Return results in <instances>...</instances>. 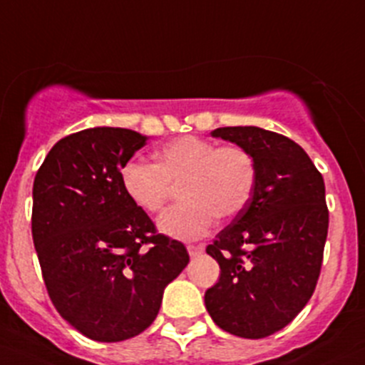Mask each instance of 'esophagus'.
Here are the masks:
<instances>
[{
    "instance_id": "34e87169",
    "label": "esophagus",
    "mask_w": 365,
    "mask_h": 365,
    "mask_svg": "<svg viewBox=\"0 0 365 365\" xmlns=\"http://www.w3.org/2000/svg\"><path fill=\"white\" fill-rule=\"evenodd\" d=\"M187 251H189L190 258H197V256L202 255V247L194 246V244H189V246H187Z\"/></svg>"
}]
</instances>
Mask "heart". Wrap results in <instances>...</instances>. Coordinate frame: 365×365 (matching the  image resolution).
Wrapping results in <instances>:
<instances>
[{
	"instance_id": "b5f03b06",
	"label": "heart",
	"mask_w": 365,
	"mask_h": 365,
	"mask_svg": "<svg viewBox=\"0 0 365 365\" xmlns=\"http://www.w3.org/2000/svg\"><path fill=\"white\" fill-rule=\"evenodd\" d=\"M258 170L253 155L237 145L218 147L199 137H182L155 150L154 164L130 159L119 171L123 192L145 213L166 206L173 185L182 204L164 213L158 227L178 241H194L211 230L216 216L235 218L250 204Z\"/></svg>"
}]
</instances>
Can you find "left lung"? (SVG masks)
<instances>
[{"label":"left lung","instance_id":"obj_1","mask_svg":"<svg viewBox=\"0 0 365 365\" xmlns=\"http://www.w3.org/2000/svg\"><path fill=\"white\" fill-rule=\"evenodd\" d=\"M211 137L250 152L258 178L246 210L206 247L222 274L204 303L223 331L265 338L286 327L317 286L329 227L324 178L284 135L228 126Z\"/></svg>","mask_w":365,"mask_h":365}]
</instances>
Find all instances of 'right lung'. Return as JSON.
<instances>
[{"label":"right lung","mask_w":365,"mask_h":365,"mask_svg":"<svg viewBox=\"0 0 365 365\" xmlns=\"http://www.w3.org/2000/svg\"><path fill=\"white\" fill-rule=\"evenodd\" d=\"M149 137L88 128L58 140L36 173L33 241L58 314L90 339L115 343L158 317L168 284L189 263L123 192L119 171Z\"/></svg>","instance_id":"right-lung-1"}]
</instances>
